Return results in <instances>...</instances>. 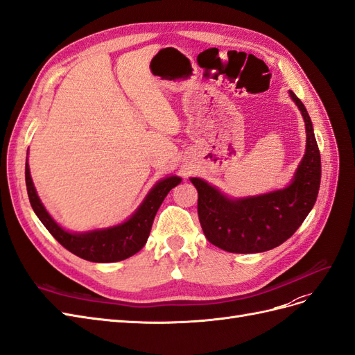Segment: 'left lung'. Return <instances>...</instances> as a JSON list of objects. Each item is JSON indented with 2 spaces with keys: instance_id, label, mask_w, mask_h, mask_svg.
Listing matches in <instances>:
<instances>
[{
  "instance_id": "1",
  "label": "left lung",
  "mask_w": 355,
  "mask_h": 355,
  "mask_svg": "<svg viewBox=\"0 0 355 355\" xmlns=\"http://www.w3.org/2000/svg\"><path fill=\"white\" fill-rule=\"evenodd\" d=\"M306 128V150L295 178L286 189L266 195L230 199L200 178H190L198 190V216L212 245L250 254L286 242L315 204L321 181V157L312 121L302 101L290 90Z\"/></svg>"
}]
</instances>
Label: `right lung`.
Listing matches in <instances>:
<instances>
[{
    "label": "right lung",
    "instance_id": "add662e5",
    "mask_svg": "<svg viewBox=\"0 0 355 355\" xmlns=\"http://www.w3.org/2000/svg\"><path fill=\"white\" fill-rule=\"evenodd\" d=\"M25 181L28 198L34 212L60 245L85 260L111 263L134 256L146 245L159 207L169 193V190L181 183V178L172 175L160 180L148 191L143 204L138 207L132 217L121 225L101 230H90L86 234H69L49 216L35 191L31 174H29L28 159L25 165Z\"/></svg>",
    "mask_w": 355,
    "mask_h": 355
}]
</instances>
